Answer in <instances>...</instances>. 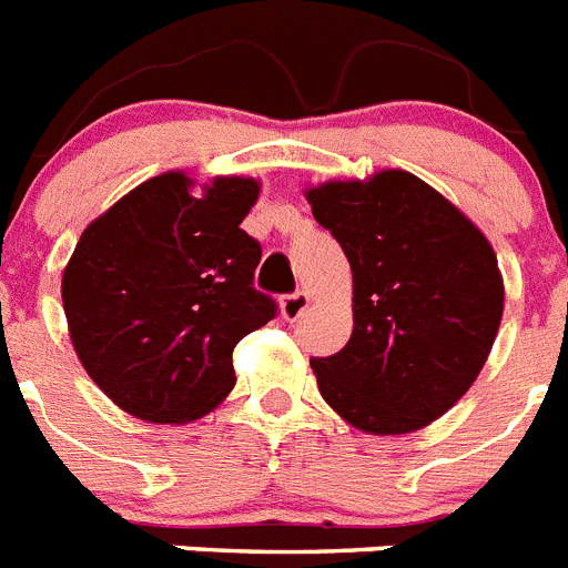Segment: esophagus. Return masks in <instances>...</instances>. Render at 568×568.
<instances>
[{
  "label": "esophagus",
  "mask_w": 568,
  "mask_h": 568,
  "mask_svg": "<svg viewBox=\"0 0 568 568\" xmlns=\"http://www.w3.org/2000/svg\"><path fill=\"white\" fill-rule=\"evenodd\" d=\"M310 307V295L307 293H293V295H284L278 301V313L284 321H298L301 315L307 313Z\"/></svg>",
  "instance_id": "obj_1"
}]
</instances>
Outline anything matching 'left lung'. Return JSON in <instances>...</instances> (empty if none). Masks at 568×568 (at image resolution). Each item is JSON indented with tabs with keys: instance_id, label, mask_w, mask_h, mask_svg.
<instances>
[{
	"instance_id": "left-lung-1",
	"label": "left lung",
	"mask_w": 568,
	"mask_h": 568,
	"mask_svg": "<svg viewBox=\"0 0 568 568\" xmlns=\"http://www.w3.org/2000/svg\"><path fill=\"white\" fill-rule=\"evenodd\" d=\"M353 270V335L313 358L321 398L366 435L418 433L466 395L504 318L489 239L406 170L304 190Z\"/></svg>"
}]
</instances>
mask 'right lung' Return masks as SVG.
Listing matches in <instances>:
<instances>
[{
  "instance_id": "add662e5",
  "label": "right lung",
  "mask_w": 568,
  "mask_h": 568,
  "mask_svg": "<svg viewBox=\"0 0 568 568\" xmlns=\"http://www.w3.org/2000/svg\"><path fill=\"white\" fill-rule=\"evenodd\" d=\"M253 175H153L84 227L64 264L62 304L84 373L148 424H190L235 384L233 349L275 304L253 290L258 241L241 222Z\"/></svg>"
}]
</instances>
